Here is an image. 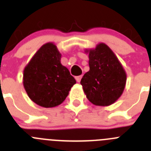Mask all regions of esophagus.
<instances>
[{
    "mask_svg": "<svg viewBox=\"0 0 151 151\" xmlns=\"http://www.w3.org/2000/svg\"><path fill=\"white\" fill-rule=\"evenodd\" d=\"M81 78H82V76H81H81H77V77H75L76 81H77V82H78V83L81 82Z\"/></svg>",
    "mask_w": 151,
    "mask_h": 151,
    "instance_id": "esophagus-1",
    "label": "esophagus"
}]
</instances>
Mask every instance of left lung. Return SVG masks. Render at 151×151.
Returning <instances> with one entry per match:
<instances>
[{
  "label": "left lung",
  "mask_w": 151,
  "mask_h": 151,
  "mask_svg": "<svg viewBox=\"0 0 151 151\" xmlns=\"http://www.w3.org/2000/svg\"><path fill=\"white\" fill-rule=\"evenodd\" d=\"M89 55V70L81 84L87 99L96 106H109L118 100L124 91L126 73L114 52L104 43L95 48L85 49Z\"/></svg>",
  "instance_id": "1"
}]
</instances>
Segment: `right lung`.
<instances>
[{
    "label": "right lung",
    "instance_id": "obj_1",
    "mask_svg": "<svg viewBox=\"0 0 151 151\" xmlns=\"http://www.w3.org/2000/svg\"><path fill=\"white\" fill-rule=\"evenodd\" d=\"M62 54L52 42L39 49L23 71L22 83L32 101L43 108L62 104L76 83L68 69L61 63Z\"/></svg>",
    "mask_w": 151,
    "mask_h": 151
}]
</instances>
